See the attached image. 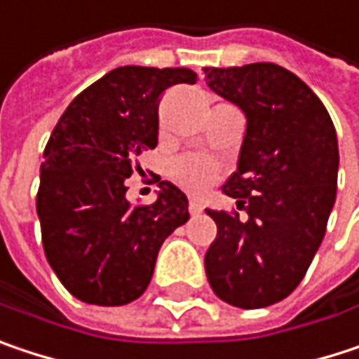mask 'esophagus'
I'll return each mask as SVG.
<instances>
[{"label": "esophagus", "instance_id": "1", "mask_svg": "<svg viewBox=\"0 0 359 359\" xmlns=\"http://www.w3.org/2000/svg\"><path fill=\"white\" fill-rule=\"evenodd\" d=\"M190 212H192L194 217H196V215H201V212H202V204H201V202L194 201V198H192V201H190Z\"/></svg>", "mask_w": 359, "mask_h": 359}]
</instances>
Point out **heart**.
Instances as JSON below:
<instances>
[{
  "instance_id": "obj_1",
  "label": "heart",
  "mask_w": 359,
  "mask_h": 359,
  "mask_svg": "<svg viewBox=\"0 0 359 359\" xmlns=\"http://www.w3.org/2000/svg\"><path fill=\"white\" fill-rule=\"evenodd\" d=\"M171 175L180 186L201 192L221 175V163L208 155H186L173 161Z\"/></svg>"
}]
</instances>
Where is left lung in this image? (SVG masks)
<instances>
[{
    "label": "left lung",
    "instance_id": "obj_1",
    "mask_svg": "<svg viewBox=\"0 0 359 359\" xmlns=\"http://www.w3.org/2000/svg\"><path fill=\"white\" fill-rule=\"evenodd\" d=\"M204 82L246 113L238 171L223 192L237 210H206L217 223L204 266L223 302L252 310L299 285L320 246L337 196L333 119L312 88L277 64L204 67Z\"/></svg>",
    "mask_w": 359,
    "mask_h": 359
}]
</instances>
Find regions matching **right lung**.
I'll list each match as a JSON object with an SVG mask.
<instances>
[{"mask_svg": "<svg viewBox=\"0 0 359 359\" xmlns=\"http://www.w3.org/2000/svg\"><path fill=\"white\" fill-rule=\"evenodd\" d=\"M186 67H115L84 88L45 147L36 212L45 256L74 297L123 306L151 283L167 236L190 219L188 198L161 182L153 204H130L128 177L157 147L158 97L194 84Z\"/></svg>", "mask_w": 359, "mask_h": 359, "instance_id": "right-lung-1", "label": "right lung"}]
</instances>
